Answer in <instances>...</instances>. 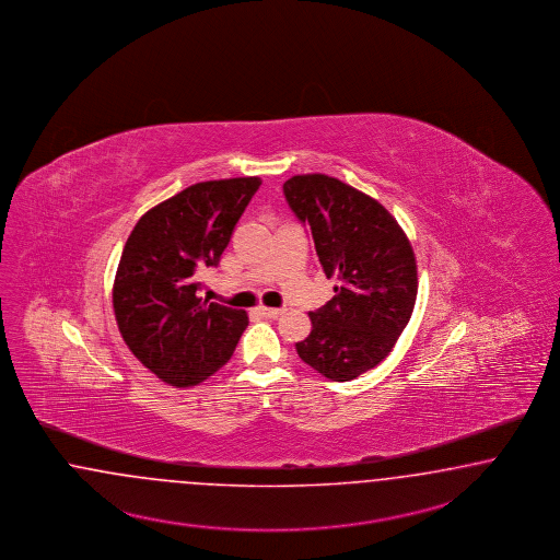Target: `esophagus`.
<instances>
[{
  "label": "esophagus",
  "instance_id": "34e87169",
  "mask_svg": "<svg viewBox=\"0 0 560 560\" xmlns=\"http://www.w3.org/2000/svg\"><path fill=\"white\" fill-rule=\"evenodd\" d=\"M258 312H260L262 316H267V318H277V316L283 314V308H267V306H260Z\"/></svg>",
  "mask_w": 560,
  "mask_h": 560
}]
</instances>
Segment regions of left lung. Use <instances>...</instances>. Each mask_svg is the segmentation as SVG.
I'll return each instance as SVG.
<instances>
[{
  "mask_svg": "<svg viewBox=\"0 0 560 560\" xmlns=\"http://www.w3.org/2000/svg\"><path fill=\"white\" fill-rule=\"evenodd\" d=\"M306 223L320 267L339 283L298 355L328 381L346 383L381 364L407 327L418 295V265L397 219L372 196L325 174L283 184Z\"/></svg>",
  "mask_w": 560,
  "mask_h": 560,
  "instance_id": "left-lung-1",
  "label": "left lung"
}]
</instances>
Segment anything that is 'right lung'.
<instances>
[{"mask_svg":"<svg viewBox=\"0 0 560 560\" xmlns=\"http://www.w3.org/2000/svg\"><path fill=\"white\" fill-rule=\"evenodd\" d=\"M260 177L198 182L144 212L114 281L117 328L128 349L167 385H200L233 355L244 310L198 298V270L214 267Z\"/></svg>","mask_w":560,"mask_h":560,"instance_id":"obj_1","label":"right lung"}]
</instances>
